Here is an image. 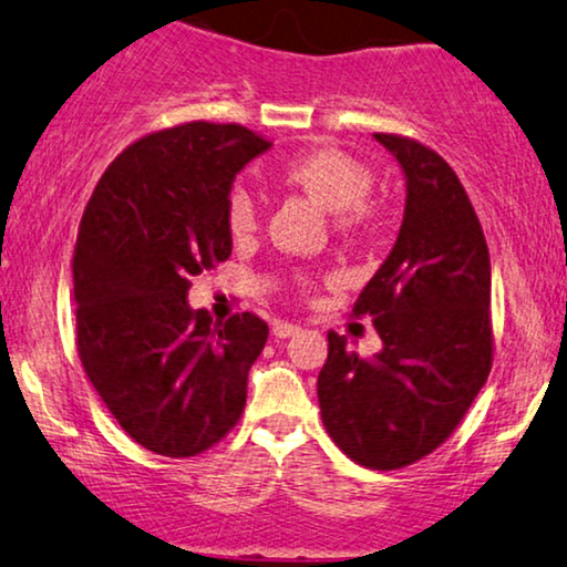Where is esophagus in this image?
Wrapping results in <instances>:
<instances>
[{
  "instance_id": "esophagus-1",
  "label": "esophagus",
  "mask_w": 567,
  "mask_h": 567,
  "mask_svg": "<svg viewBox=\"0 0 567 567\" xmlns=\"http://www.w3.org/2000/svg\"><path fill=\"white\" fill-rule=\"evenodd\" d=\"M298 332H300V327L290 324V321H275V324H271V334L275 337H292Z\"/></svg>"
}]
</instances>
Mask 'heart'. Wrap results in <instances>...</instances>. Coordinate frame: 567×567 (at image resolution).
<instances>
[{"instance_id":"1","label":"heart","mask_w":567,"mask_h":567,"mask_svg":"<svg viewBox=\"0 0 567 567\" xmlns=\"http://www.w3.org/2000/svg\"><path fill=\"white\" fill-rule=\"evenodd\" d=\"M277 183L303 193L321 209L334 214L342 230H361L377 217V209L367 200L371 190L369 167L340 148L319 146L292 156L279 167ZM227 230L233 238H246L256 230L254 200L246 193H233L227 200Z\"/></svg>"}]
</instances>
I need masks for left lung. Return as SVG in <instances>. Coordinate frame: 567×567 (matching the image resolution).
I'll list each match as a JSON object with an SVG mask.
<instances>
[{
    "instance_id": "8db88e82",
    "label": "left lung",
    "mask_w": 567,
    "mask_h": 567,
    "mask_svg": "<svg viewBox=\"0 0 567 567\" xmlns=\"http://www.w3.org/2000/svg\"><path fill=\"white\" fill-rule=\"evenodd\" d=\"M405 177L390 256L358 296L382 350L361 358L329 332L321 421L342 453L377 471L411 465L453 434L492 369V267L461 181L432 148L374 133Z\"/></svg>"
}]
</instances>
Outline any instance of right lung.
Masks as SVG:
<instances>
[{
	"instance_id": "right-lung-1",
	"label": "right lung",
	"mask_w": 567,
	"mask_h": 567,
	"mask_svg": "<svg viewBox=\"0 0 567 567\" xmlns=\"http://www.w3.org/2000/svg\"><path fill=\"white\" fill-rule=\"evenodd\" d=\"M271 143L240 125L185 123L135 141L85 206L73 256L78 353L127 436L190 457L238 424L269 327L214 321L190 279L233 254L227 200Z\"/></svg>"
}]
</instances>
